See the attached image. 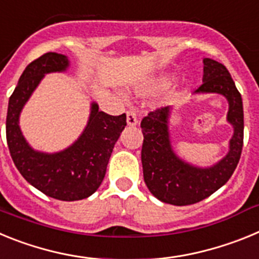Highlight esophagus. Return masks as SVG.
Instances as JSON below:
<instances>
[{
    "label": "esophagus",
    "mask_w": 259,
    "mask_h": 259,
    "mask_svg": "<svg viewBox=\"0 0 259 259\" xmlns=\"http://www.w3.org/2000/svg\"><path fill=\"white\" fill-rule=\"evenodd\" d=\"M137 115L135 111H132V110H130V111H127V124L128 125H136L137 124Z\"/></svg>",
    "instance_id": "34e87169"
}]
</instances>
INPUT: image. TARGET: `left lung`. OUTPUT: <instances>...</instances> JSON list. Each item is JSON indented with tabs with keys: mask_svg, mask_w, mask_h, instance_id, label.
<instances>
[{
	"mask_svg": "<svg viewBox=\"0 0 259 259\" xmlns=\"http://www.w3.org/2000/svg\"><path fill=\"white\" fill-rule=\"evenodd\" d=\"M202 85L194 93H219L228 101L227 122L233 127L230 150L218 163L197 167L175 154L168 132L170 106L150 111L141 120L144 135L141 163L150 193L162 202L185 206L200 202L228 182L236 168L244 144L241 95L230 72L214 59H203Z\"/></svg>",
	"mask_w": 259,
	"mask_h": 259,
	"instance_id": "obj_1",
	"label": "left lung"
}]
</instances>
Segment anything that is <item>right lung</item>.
<instances>
[{
	"label": "right lung",
	"mask_w": 259,
	"mask_h": 259,
	"mask_svg": "<svg viewBox=\"0 0 259 259\" xmlns=\"http://www.w3.org/2000/svg\"><path fill=\"white\" fill-rule=\"evenodd\" d=\"M68 66L67 57L58 53H47L27 66L9 100L6 140L14 164L29 184L56 200L77 201L89 197L101 185L127 122L125 114L109 115L92 102L85 130L72 145L58 153L32 149L20 131V111L45 74L62 72Z\"/></svg>",
	"instance_id": "obj_1"
}]
</instances>
